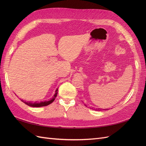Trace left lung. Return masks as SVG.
<instances>
[{
	"mask_svg": "<svg viewBox=\"0 0 146 146\" xmlns=\"http://www.w3.org/2000/svg\"><path fill=\"white\" fill-rule=\"evenodd\" d=\"M103 110H104V109H103ZM105 110H106V109H105Z\"/></svg>",
	"mask_w": 146,
	"mask_h": 146,
	"instance_id": "8db88e82",
	"label": "left lung"
}]
</instances>
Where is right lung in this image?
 I'll list each match as a JSON object with an SVG mask.
<instances>
[{
  "label": "right lung",
  "mask_w": 146,
  "mask_h": 146,
  "mask_svg": "<svg viewBox=\"0 0 146 146\" xmlns=\"http://www.w3.org/2000/svg\"><path fill=\"white\" fill-rule=\"evenodd\" d=\"M58 88H57V89L56 90V91H55V94L54 95V96H53V98L50 99V100H48V101H44V102H38V103H37V102H35V103H32V102H24V100H21L24 103H25L26 105H29V106H30V107H45V106H47V105H49V104H50L51 103H52L54 101V100L55 99V98H56V96H57V94H58Z\"/></svg>",
  "instance_id": "obj_1"
}]
</instances>
